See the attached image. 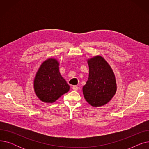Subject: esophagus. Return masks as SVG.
Returning <instances> with one entry per match:
<instances>
[{
  "mask_svg": "<svg viewBox=\"0 0 149 149\" xmlns=\"http://www.w3.org/2000/svg\"><path fill=\"white\" fill-rule=\"evenodd\" d=\"M72 89L74 91H77L78 89H79V86H73Z\"/></svg>",
  "mask_w": 149,
  "mask_h": 149,
  "instance_id": "34e87169",
  "label": "esophagus"
}]
</instances>
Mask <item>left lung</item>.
I'll return each instance as SVG.
<instances>
[{"label":"left lung","mask_w":149,"mask_h":149,"mask_svg":"<svg viewBox=\"0 0 149 149\" xmlns=\"http://www.w3.org/2000/svg\"><path fill=\"white\" fill-rule=\"evenodd\" d=\"M89 65V78L83 87L85 100L93 107L106 104L116 91L115 76L111 67L101 56L87 60Z\"/></svg>","instance_id":"obj_1"}]
</instances>
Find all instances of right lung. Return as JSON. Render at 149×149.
<instances>
[{
  "label": "right lung",
  "instance_id": "right-lung-1",
  "mask_svg": "<svg viewBox=\"0 0 149 149\" xmlns=\"http://www.w3.org/2000/svg\"><path fill=\"white\" fill-rule=\"evenodd\" d=\"M69 86L61 75L59 62L56 58H48L42 63L34 80L37 97L43 102L52 103L69 91Z\"/></svg>",
  "mask_w": 149,
  "mask_h": 149
}]
</instances>
